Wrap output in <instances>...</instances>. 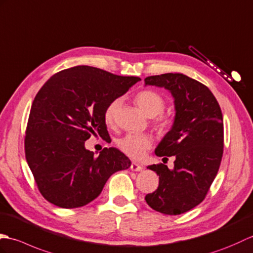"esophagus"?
<instances>
[{
	"instance_id": "34e87169",
	"label": "esophagus",
	"mask_w": 253,
	"mask_h": 253,
	"mask_svg": "<svg viewBox=\"0 0 253 253\" xmlns=\"http://www.w3.org/2000/svg\"><path fill=\"white\" fill-rule=\"evenodd\" d=\"M130 169H131L132 171H137V172H139V171L143 170V168H142V166H139L138 164H136V162H132L131 166H130Z\"/></svg>"
}]
</instances>
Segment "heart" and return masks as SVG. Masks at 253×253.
Masks as SVG:
<instances>
[{"label": "heart", "instance_id": "obj_1", "mask_svg": "<svg viewBox=\"0 0 253 253\" xmlns=\"http://www.w3.org/2000/svg\"><path fill=\"white\" fill-rule=\"evenodd\" d=\"M135 103L141 108L146 116L156 118L155 125L160 131H166L170 126L169 120L166 117L161 116L166 108V99L160 93L154 89H144L137 93L135 96ZM120 99L116 98L106 106L104 110V121L107 126H112L115 123L117 110L119 108ZM153 141L148 135L143 134H126L117 141V147L123 154L131 157L133 159H141L150 147Z\"/></svg>", "mask_w": 253, "mask_h": 253}]
</instances>
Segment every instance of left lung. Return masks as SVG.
Instances as JSON below:
<instances>
[{
    "instance_id": "1",
    "label": "left lung",
    "mask_w": 253,
    "mask_h": 253,
    "mask_svg": "<svg viewBox=\"0 0 253 253\" xmlns=\"http://www.w3.org/2000/svg\"><path fill=\"white\" fill-rule=\"evenodd\" d=\"M145 84L169 89L175 105L173 126L155 151L158 157H175L174 169L164 164L147 167L159 175V186L145 200L164 214H182L206 198L216 176L224 147L223 115L210 89L183 74L150 76Z\"/></svg>"
}]
</instances>
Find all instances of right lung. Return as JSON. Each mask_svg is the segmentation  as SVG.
Listing matches in <instances>:
<instances>
[{
	"label": "right lung",
	"mask_w": 253,
	"mask_h": 253,
	"mask_svg": "<svg viewBox=\"0 0 253 253\" xmlns=\"http://www.w3.org/2000/svg\"><path fill=\"white\" fill-rule=\"evenodd\" d=\"M141 79L89 66L61 70L44 83L28 119L25 153L38 189L48 203L74 209L102 193L111 174L130 168L119 149L98 157L84 143L92 134L109 136L104 110Z\"/></svg>",
	"instance_id": "right-lung-1"
}]
</instances>
